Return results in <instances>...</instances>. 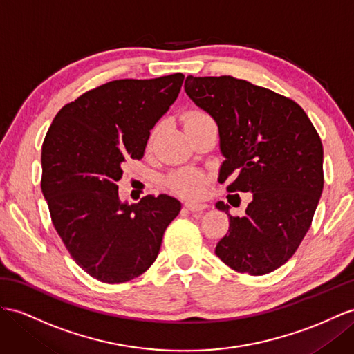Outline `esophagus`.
Segmentation results:
<instances>
[{"instance_id": "obj_1", "label": "esophagus", "mask_w": 354, "mask_h": 354, "mask_svg": "<svg viewBox=\"0 0 354 354\" xmlns=\"http://www.w3.org/2000/svg\"><path fill=\"white\" fill-rule=\"evenodd\" d=\"M188 211H192V212H202V211H205L206 209V205L205 203H193V202H187L185 205H184Z\"/></svg>"}]
</instances>
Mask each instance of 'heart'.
Listing matches in <instances>:
<instances>
[{
    "instance_id": "1",
    "label": "heart",
    "mask_w": 354,
    "mask_h": 354,
    "mask_svg": "<svg viewBox=\"0 0 354 354\" xmlns=\"http://www.w3.org/2000/svg\"><path fill=\"white\" fill-rule=\"evenodd\" d=\"M207 115L202 112H196L192 116L188 118V121L198 120V118H205ZM169 185L174 189L175 193L185 196V197H197L201 196L203 192V185H205V176L202 174H198L196 170H189V169H183L175 171L174 175L169 178Z\"/></svg>"
}]
</instances>
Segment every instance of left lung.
<instances>
[{
	"mask_svg": "<svg viewBox=\"0 0 354 354\" xmlns=\"http://www.w3.org/2000/svg\"><path fill=\"white\" fill-rule=\"evenodd\" d=\"M184 88L218 125V183L251 193L242 216L216 202L229 232L215 254L241 274H269L295 254L311 225L324 183L320 136L293 100L247 80L187 76Z\"/></svg>",
	"mask_w": 354,
	"mask_h": 354,
	"instance_id": "8db88e82",
	"label": "left lung"
}]
</instances>
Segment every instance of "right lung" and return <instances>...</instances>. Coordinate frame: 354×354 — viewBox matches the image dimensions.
<instances>
[{
	"mask_svg": "<svg viewBox=\"0 0 354 354\" xmlns=\"http://www.w3.org/2000/svg\"><path fill=\"white\" fill-rule=\"evenodd\" d=\"M183 73L112 80L66 104L41 147V192L70 256L88 275L120 284L156 261L180 202L167 194L121 202L116 183L142 158L151 130L175 103Z\"/></svg>",
	"mask_w": 354,
	"mask_h": 354,
	"instance_id": "1",
	"label": "right lung"
}]
</instances>
